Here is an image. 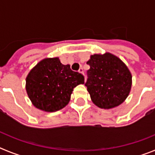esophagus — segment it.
<instances>
[{
	"label": "esophagus",
	"instance_id": "1",
	"mask_svg": "<svg viewBox=\"0 0 155 155\" xmlns=\"http://www.w3.org/2000/svg\"><path fill=\"white\" fill-rule=\"evenodd\" d=\"M78 71H79V73L82 74H84V69H83L82 68H81L80 69H79Z\"/></svg>",
	"mask_w": 155,
	"mask_h": 155
}]
</instances>
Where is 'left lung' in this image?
<instances>
[{"label":"left lung","instance_id":"1","mask_svg":"<svg viewBox=\"0 0 155 155\" xmlns=\"http://www.w3.org/2000/svg\"><path fill=\"white\" fill-rule=\"evenodd\" d=\"M87 87L93 103L101 109L116 107L130 91L132 75L126 64L112 53L94 54L87 62Z\"/></svg>","mask_w":155,"mask_h":155}]
</instances>
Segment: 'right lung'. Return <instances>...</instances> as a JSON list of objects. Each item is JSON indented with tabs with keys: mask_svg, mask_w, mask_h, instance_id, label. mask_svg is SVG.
<instances>
[{
	"mask_svg": "<svg viewBox=\"0 0 155 155\" xmlns=\"http://www.w3.org/2000/svg\"><path fill=\"white\" fill-rule=\"evenodd\" d=\"M81 74L64 65L58 57L46 58L30 71L26 78L28 98L37 109L56 112L68 105L74 88L84 84Z\"/></svg>",
	"mask_w": 155,
	"mask_h": 155,
	"instance_id": "add662e5",
	"label": "right lung"
}]
</instances>
